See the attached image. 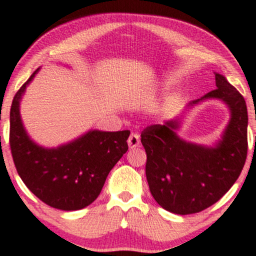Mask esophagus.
Listing matches in <instances>:
<instances>
[{
	"mask_svg": "<svg viewBox=\"0 0 256 256\" xmlns=\"http://www.w3.org/2000/svg\"><path fill=\"white\" fill-rule=\"evenodd\" d=\"M140 136H138L137 134H131L130 137H128V144L131 149L137 148V146H140Z\"/></svg>",
	"mask_w": 256,
	"mask_h": 256,
	"instance_id": "esophagus-1",
	"label": "esophagus"
}]
</instances>
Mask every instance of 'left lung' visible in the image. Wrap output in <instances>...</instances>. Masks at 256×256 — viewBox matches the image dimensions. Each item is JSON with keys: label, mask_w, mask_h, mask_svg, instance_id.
Returning <instances> with one entry per match:
<instances>
[{"label": "left lung", "mask_w": 256, "mask_h": 256, "mask_svg": "<svg viewBox=\"0 0 256 256\" xmlns=\"http://www.w3.org/2000/svg\"><path fill=\"white\" fill-rule=\"evenodd\" d=\"M216 89L190 102L192 108L220 100L230 110V120L218 142L204 146L178 136L184 116L152 125L140 134L146 152V176L152 198L168 212L180 216L201 212L219 201L240 177L248 140V112L243 96L228 79L216 72Z\"/></svg>", "instance_id": "left-lung-1"}]
</instances>
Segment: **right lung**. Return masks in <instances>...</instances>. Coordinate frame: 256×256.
Here are the masks:
<instances>
[{
  "label": "right lung",
  "instance_id": "1",
  "mask_svg": "<svg viewBox=\"0 0 256 256\" xmlns=\"http://www.w3.org/2000/svg\"><path fill=\"white\" fill-rule=\"evenodd\" d=\"M38 71L12 102L10 144L14 165L26 186L44 204L61 210H82L98 198L110 170L128 152L130 131L90 130L56 148L37 144L22 124L20 101Z\"/></svg>",
  "mask_w": 256,
  "mask_h": 256
}]
</instances>
